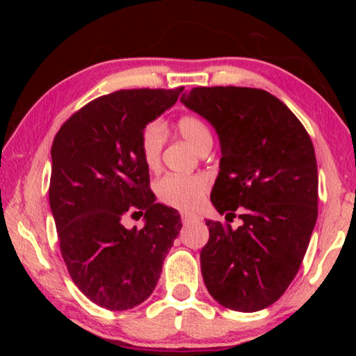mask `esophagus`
<instances>
[{
  "label": "esophagus",
  "instance_id": "1",
  "mask_svg": "<svg viewBox=\"0 0 356 356\" xmlns=\"http://www.w3.org/2000/svg\"><path fill=\"white\" fill-rule=\"evenodd\" d=\"M200 220V216H197L196 213H190V212H184L182 213V221L184 225H188V222H195Z\"/></svg>",
  "mask_w": 356,
  "mask_h": 356
}]
</instances>
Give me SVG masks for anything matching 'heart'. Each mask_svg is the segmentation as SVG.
Returning <instances> with one entry per match:
<instances>
[{
	"label": "heart",
	"mask_w": 356,
	"mask_h": 356,
	"mask_svg": "<svg viewBox=\"0 0 356 356\" xmlns=\"http://www.w3.org/2000/svg\"><path fill=\"white\" fill-rule=\"evenodd\" d=\"M177 130L197 152L212 147V134L202 119L182 116L177 120ZM165 144L163 125L150 122L141 134V156L147 170L156 171L161 161ZM209 190V179L204 176H166L156 185V195L168 206L179 210H193L202 202Z\"/></svg>",
	"instance_id": "heart-1"
}]
</instances>
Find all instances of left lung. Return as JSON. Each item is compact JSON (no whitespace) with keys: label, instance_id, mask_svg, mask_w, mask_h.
<instances>
[{"label":"left lung","instance_id":"left-lung-1","mask_svg":"<svg viewBox=\"0 0 356 356\" xmlns=\"http://www.w3.org/2000/svg\"><path fill=\"white\" fill-rule=\"evenodd\" d=\"M180 102L212 125L221 147L210 201L226 222L206 220L204 282L225 308L261 311L286 292L314 231V146L297 116L262 89L195 88ZM237 208L243 226L232 229Z\"/></svg>","mask_w":356,"mask_h":356}]
</instances>
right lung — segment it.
<instances>
[{"instance_id":"add662e5","label":"right lung","mask_w":356,"mask_h":356,"mask_svg":"<svg viewBox=\"0 0 356 356\" xmlns=\"http://www.w3.org/2000/svg\"><path fill=\"white\" fill-rule=\"evenodd\" d=\"M184 88L129 89L89 102L51 146L50 209L70 278L110 311L149 298L179 236L176 209L155 202L141 156V134L176 104ZM145 215V227L123 218Z\"/></svg>"}]
</instances>
